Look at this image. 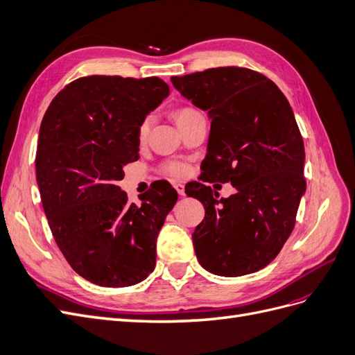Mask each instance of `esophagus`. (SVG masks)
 Here are the masks:
<instances>
[{"instance_id":"1","label":"esophagus","mask_w":355,"mask_h":355,"mask_svg":"<svg viewBox=\"0 0 355 355\" xmlns=\"http://www.w3.org/2000/svg\"><path fill=\"white\" fill-rule=\"evenodd\" d=\"M175 189L178 191L179 196H185V187L182 185V184H179V182H178V184H175Z\"/></svg>"}]
</instances>
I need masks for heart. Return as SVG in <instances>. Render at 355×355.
Returning a JSON list of instances; mask_svg holds the SVG:
<instances>
[{
  "instance_id": "obj_1",
  "label": "heart",
  "mask_w": 355,
  "mask_h": 355,
  "mask_svg": "<svg viewBox=\"0 0 355 355\" xmlns=\"http://www.w3.org/2000/svg\"><path fill=\"white\" fill-rule=\"evenodd\" d=\"M194 112H197V111L192 110V108H179L175 112V120L179 124V123H182L184 120H187V118L189 115L194 114ZM151 124H153V116L151 115L144 116L142 120H141V123H139V125H137V139H139V142L146 141L148 133H149V130H151ZM161 171H163L164 175H168V176L182 178V176L187 175L188 167L184 163H180V161H167V163H164L163 166H161Z\"/></svg>"
}]
</instances>
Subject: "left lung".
Wrapping results in <instances>:
<instances>
[{"label":"left lung","instance_id":"left-lung-1","mask_svg":"<svg viewBox=\"0 0 355 355\" xmlns=\"http://www.w3.org/2000/svg\"><path fill=\"white\" fill-rule=\"evenodd\" d=\"M171 83L211 118L202 182L235 188L228 198L200 182L185 191L206 210L192 234L197 259L222 277L259 271L292 234L306 188L304 141L290 103L249 68H210Z\"/></svg>","mask_w":355,"mask_h":355}]
</instances>
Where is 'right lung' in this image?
Returning a JSON list of instances; mask_svg holds the SVG:
<instances>
[{"instance_id":"1","label":"right lung","mask_w":355,"mask_h":355,"mask_svg":"<svg viewBox=\"0 0 355 355\" xmlns=\"http://www.w3.org/2000/svg\"><path fill=\"white\" fill-rule=\"evenodd\" d=\"M158 77L89 75L65 85L40 127L37 184L53 237L72 270L102 287L154 271L157 237L178 192L161 182L128 202L118 187L139 159L137 125L167 98Z\"/></svg>"}]
</instances>
